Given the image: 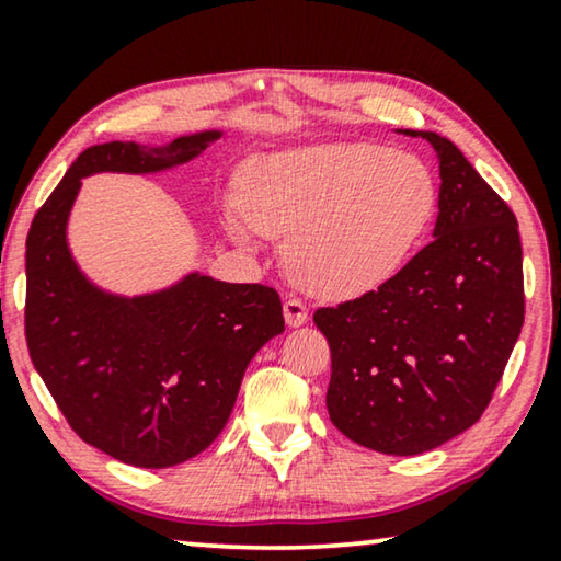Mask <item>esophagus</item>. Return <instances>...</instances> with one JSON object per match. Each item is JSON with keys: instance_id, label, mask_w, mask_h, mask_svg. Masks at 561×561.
Here are the masks:
<instances>
[{"instance_id": "1", "label": "esophagus", "mask_w": 561, "mask_h": 561, "mask_svg": "<svg viewBox=\"0 0 561 561\" xmlns=\"http://www.w3.org/2000/svg\"><path fill=\"white\" fill-rule=\"evenodd\" d=\"M283 313H286L288 327H301L306 324V319H309V306H306L301 298L286 296V301H283Z\"/></svg>"}]
</instances>
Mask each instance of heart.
Wrapping results in <instances>:
<instances>
[{
	"label": "heart",
	"mask_w": 561,
	"mask_h": 561,
	"mask_svg": "<svg viewBox=\"0 0 561 561\" xmlns=\"http://www.w3.org/2000/svg\"><path fill=\"white\" fill-rule=\"evenodd\" d=\"M240 209L227 227L290 237L288 267L319 296L347 298L401 271L436 209L434 175L411 152L329 142L260 156L244 165Z\"/></svg>",
	"instance_id": "obj_1"
}]
</instances>
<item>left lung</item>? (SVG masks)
<instances>
[{"instance_id":"obj_1","label":"left lung","mask_w":561,"mask_h":561,"mask_svg":"<svg viewBox=\"0 0 561 561\" xmlns=\"http://www.w3.org/2000/svg\"><path fill=\"white\" fill-rule=\"evenodd\" d=\"M439 156L434 240L393 278L313 313L332 352L327 409L347 439L421 455L478 424L524 327L516 214L455 142Z\"/></svg>"}]
</instances>
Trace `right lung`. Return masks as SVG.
<instances>
[{
  "label": "right lung",
  "mask_w": 561,
  "mask_h": 561,
  "mask_svg": "<svg viewBox=\"0 0 561 561\" xmlns=\"http://www.w3.org/2000/svg\"><path fill=\"white\" fill-rule=\"evenodd\" d=\"M217 137H179L168 148L104 142L83 150L27 232L30 359L68 426L135 467L181 465L217 439L250 359L286 329L283 304L263 283L198 273L152 296L102 294L68 252V211L87 175L163 171Z\"/></svg>",
  "instance_id": "add662e5"
}]
</instances>
